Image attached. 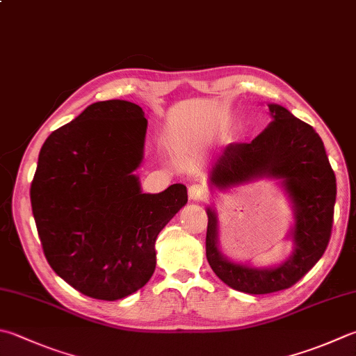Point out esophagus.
Masks as SVG:
<instances>
[{
  "instance_id": "1",
  "label": "esophagus",
  "mask_w": 356,
  "mask_h": 356,
  "mask_svg": "<svg viewBox=\"0 0 356 356\" xmlns=\"http://www.w3.org/2000/svg\"><path fill=\"white\" fill-rule=\"evenodd\" d=\"M207 197H209V192H207V189L204 186L201 184H192L189 187V198L193 200V201H204L207 200Z\"/></svg>"
}]
</instances>
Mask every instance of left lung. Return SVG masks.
I'll return each mask as SVG.
<instances>
[{
	"label": "left lung",
	"mask_w": 356,
	"mask_h": 356,
	"mask_svg": "<svg viewBox=\"0 0 356 356\" xmlns=\"http://www.w3.org/2000/svg\"><path fill=\"white\" fill-rule=\"evenodd\" d=\"M273 120L248 143L229 144L212 167L211 181L220 189L254 178L284 181L294 204L293 256L273 270L234 264L221 256L217 217L207 207L206 257L226 285L248 294H266L293 286L318 264L332 236L337 178L325 155L323 139L312 125L284 106L268 105Z\"/></svg>",
	"instance_id": "left-lung-1"
}]
</instances>
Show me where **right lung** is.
<instances>
[{
	"mask_svg": "<svg viewBox=\"0 0 356 356\" xmlns=\"http://www.w3.org/2000/svg\"><path fill=\"white\" fill-rule=\"evenodd\" d=\"M147 119L139 105L105 100L52 131L40 150L31 204L44 257L85 296L116 300L149 282L161 229L187 203L183 184L143 193Z\"/></svg>",
	"mask_w": 356,
	"mask_h": 356,
	"instance_id": "1",
	"label": "right lung"
}]
</instances>
